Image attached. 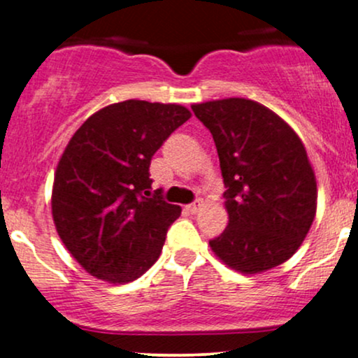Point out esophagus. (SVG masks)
Returning <instances> with one entry per match:
<instances>
[{
  "mask_svg": "<svg viewBox=\"0 0 358 358\" xmlns=\"http://www.w3.org/2000/svg\"><path fill=\"white\" fill-rule=\"evenodd\" d=\"M202 202H200V200H196V202H193V203H190V205H187V207H185V210H187L188 213H196L200 210V208H202Z\"/></svg>",
  "mask_w": 358,
  "mask_h": 358,
  "instance_id": "obj_1",
  "label": "esophagus"
}]
</instances>
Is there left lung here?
I'll return each mask as SVG.
<instances>
[{
  "mask_svg": "<svg viewBox=\"0 0 358 358\" xmlns=\"http://www.w3.org/2000/svg\"><path fill=\"white\" fill-rule=\"evenodd\" d=\"M212 133L227 190V229L208 242L224 264L257 274L299 249L316 215V176L282 117L244 97L192 106Z\"/></svg>",
  "mask_w": 358,
  "mask_h": 358,
  "instance_id": "left-lung-1",
  "label": "left lung"
}]
</instances>
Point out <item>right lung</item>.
Instances as JSON below:
<instances>
[{
  "label": "right lung",
  "mask_w": 358,
  "mask_h": 358,
  "mask_svg": "<svg viewBox=\"0 0 358 358\" xmlns=\"http://www.w3.org/2000/svg\"><path fill=\"white\" fill-rule=\"evenodd\" d=\"M192 117L180 104L129 99L94 113L65 146L52 188L57 234L90 276L124 285L158 261L182 208L151 196V158Z\"/></svg>",
  "instance_id": "right-lung-1"
}]
</instances>
